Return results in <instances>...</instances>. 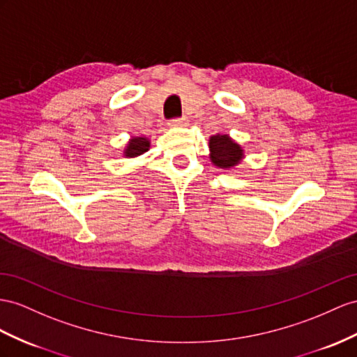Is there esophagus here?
<instances>
[{
    "label": "esophagus",
    "mask_w": 357,
    "mask_h": 357,
    "mask_svg": "<svg viewBox=\"0 0 357 357\" xmlns=\"http://www.w3.org/2000/svg\"><path fill=\"white\" fill-rule=\"evenodd\" d=\"M188 123V119L187 117H178V119H172L169 122L170 126H185Z\"/></svg>",
    "instance_id": "obj_1"
}]
</instances>
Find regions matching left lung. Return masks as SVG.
Here are the masks:
<instances>
[{"instance_id":"left-lung-1","label":"left lung","mask_w":357,"mask_h":357,"mask_svg":"<svg viewBox=\"0 0 357 357\" xmlns=\"http://www.w3.org/2000/svg\"><path fill=\"white\" fill-rule=\"evenodd\" d=\"M209 158L215 166L222 169H229L236 166L244 157L240 144H236L229 135L217 134L209 139Z\"/></svg>"}]
</instances>
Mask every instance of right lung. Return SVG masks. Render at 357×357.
<instances>
[{"label":"right lung","mask_w":357,"mask_h":357,"mask_svg":"<svg viewBox=\"0 0 357 357\" xmlns=\"http://www.w3.org/2000/svg\"><path fill=\"white\" fill-rule=\"evenodd\" d=\"M146 151H149V140L144 139V137H132L130 143H128L123 155L126 158H134L144 153Z\"/></svg>","instance_id":"add662e5"}]
</instances>
